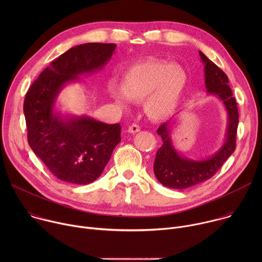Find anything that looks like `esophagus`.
I'll return each mask as SVG.
<instances>
[{
	"mask_svg": "<svg viewBox=\"0 0 262 262\" xmlns=\"http://www.w3.org/2000/svg\"><path fill=\"white\" fill-rule=\"evenodd\" d=\"M127 132H128V133H130V134H136V133L140 132V126H139L138 124H135V123H134V124L129 125V127H128Z\"/></svg>",
	"mask_w": 262,
	"mask_h": 262,
	"instance_id": "obj_1",
	"label": "esophagus"
}]
</instances>
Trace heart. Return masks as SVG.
Masks as SVG:
<instances>
[{"label": "heart", "instance_id": "b5f03b06", "mask_svg": "<svg viewBox=\"0 0 262 262\" xmlns=\"http://www.w3.org/2000/svg\"><path fill=\"white\" fill-rule=\"evenodd\" d=\"M186 86L184 70L162 60H145L124 73L121 88L112 83L108 91L117 104L126 107L128 99L145 100L147 115L163 120L173 114Z\"/></svg>", "mask_w": 262, "mask_h": 262}]
</instances>
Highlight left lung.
Masks as SVG:
<instances>
[{"instance_id":"8db88e82","label":"left lung","mask_w":262,"mask_h":262,"mask_svg":"<svg viewBox=\"0 0 262 262\" xmlns=\"http://www.w3.org/2000/svg\"><path fill=\"white\" fill-rule=\"evenodd\" d=\"M204 64V79L207 93L217 96L227 112V130L225 142L216 152L204 160H192L180 156L173 146L170 136L171 122L163 123L158 134L163 145L156 156L154 171L158 180L170 189H188L211 178L216 171L234 152L238 125V111L235 98L228 85V77L222 69L211 62L202 52H199Z\"/></svg>"}]
</instances>
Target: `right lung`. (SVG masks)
<instances>
[{
	"label": "right lung",
	"mask_w": 262,
	"mask_h": 262,
	"mask_svg": "<svg viewBox=\"0 0 262 262\" xmlns=\"http://www.w3.org/2000/svg\"><path fill=\"white\" fill-rule=\"evenodd\" d=\"M114 43L76 46L55 59L29 88L24 101L28 142L34 154L60 180L88 184L97 179L121 141L119 123L89 116L63 117L55 103L63 87L100 70L113 56Z\"/></svg>",
	"instance_id": "1"
}]
</instances>
